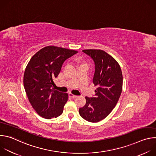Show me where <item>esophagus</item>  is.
Segmentation results:
<instances>
[{
	"mask_svg": "<svg viewBox=\"0 0 156 156\" xmlns=\"http://www.w3.org/2000/svg\"><path fill=\"white\" fill-rule=\"evenodd\" d=\"M69 96L70 97V98H76V97H77V96H76V95H75V94H72V93H69Z\"/></svg>",
	"mask_w": 156,
	"mask_h": 156,
	"instance_id": "obj_1",
	"label": "esophagus"
}]
</instances>
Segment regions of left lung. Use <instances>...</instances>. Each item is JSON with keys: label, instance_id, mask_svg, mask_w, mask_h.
Returning a JSON list of instances; mask_svg holds the SVG:
<instances>
[{"label": "left lung", "instance_id": "obj_1", "mask_svg": "<svg viewBox=\"0 0 156 156\" xmlns=\"http://www.w3.org/2000/svg\"><path fill=\"white\" fill-rule=\"evenodd\" d=\"M94 61L93 82L97 86L93 97H86V103L79 108L80 116L90 122L105 119L115 107L122 91L123 76L118 62L102 50L82 51Z\"/></svg>", "mask_w": 156, "mask_h": 156}]
</instances>
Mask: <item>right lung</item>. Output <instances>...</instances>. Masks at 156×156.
<instances>
[{"mask_svg":"<svg viewBox=\"0 0 156 156\" xmlns=\"http://www.w3.org/2000/svg\"><path fill=\"white\" fill-rule=\"evenodd\" d=\"M76 53L50 46L39 51L30 60L24 73V87L30 104L41 117L51 119L62 114L69 94L52 88L53 80L63 62Z\"/></svg>","mask_w":156,"mask_h":156,"instance_id":"add662e5","label":"right lung"}]
</instances>
